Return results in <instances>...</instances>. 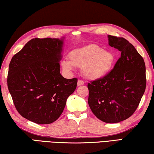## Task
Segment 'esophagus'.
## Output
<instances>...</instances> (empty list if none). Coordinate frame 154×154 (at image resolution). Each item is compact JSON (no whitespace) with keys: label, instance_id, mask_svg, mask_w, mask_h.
<instances>
[{"label":"esophagus","instance_id":"34e87169","mask_svg":"<svg viewBox=\"0 0 154 154\" xmlns=\"http://www.w3.org/2000/svg\"><path fill=\"white\" fill-rule=\"evenodd\" d=\"M83 84H84V82H83V81L81 80V79L78 80V82H77V85H78V86H79V85H82Z\"/></svg>","mask_w":154,"mask_h":154}]
</instances>
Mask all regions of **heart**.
I'll return each instance as SVG.
<instances>
[{
    "label": "heart",
    "mask_w": 154,
    "mask_h": 154,
    "mask_svg": "<svg viewBox=\"0 0 154 154\" xmlns=\"http://www.w3.org/2000/svg\"><path fill=\"white\" fill-rule=\"evenodd\" d=\"M69 62H62L66 71H71L72 66L82 68L84 76L90 79H98L105 76L113 66L115 57L112 52L103 50L100 46L91 44L72 50L69 54Z\"/></svg>",
    "instance_id": "b5f03b06"
}]
</instances>
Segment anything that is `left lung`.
<instances>
[{
	"label": "left lung",
	"mask_w": 154,
	"mask_h": 154,
	"mask_svg": "<svg viewBox=\"0 0 154 154\" xmlns=\"http://www.w3.org/2000/svg\"><path fill=\"white\" fill-rule=\"evenodd\" d=\"M108 38L109 45L121 51V56L108 74L88 83V104L96 118L112 124L136 111L145 90L146 75L144 60L128 41Z\"/></svg>",
	"instance_id": "left-lung-1"
}]
</instances>
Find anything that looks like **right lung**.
<instances>
[{"instance_id":"add662e5","label":"right lung","mask_w":154,"mask_h":154,"mask_svg":"<svg viewBox=\"0 0 154 154\" xmlns=\"http://www.w3.org/2000/svg\"><path fill=\"white\" fill-rule=\"evenodd\" d=\"M63 39L35 38L13 56L7 86L21 116L38 124H48L61 116L77 79L60 74Z\"/></svg>"}]
</instances>
